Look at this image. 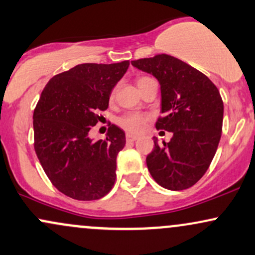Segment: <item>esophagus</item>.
I'll list each match as a JSON object with an SVG mask.
<instances>
[{
  "label": "esophagus",
  "mask_w": 255,
  "mask_h": 255,
  "mask_svg": "<svg viewBox=\"0 0 255 255\" xmlns=\"http://www.w3.org/2000/svg\"><path fill=\"white\" fill-rule=\"evenodd\" d=\"M136 139H138V136H134V134L131 133L127 134V142H134Z\"/></svg>",
  "instance_id": "esophagus-1"
}]
</instances>
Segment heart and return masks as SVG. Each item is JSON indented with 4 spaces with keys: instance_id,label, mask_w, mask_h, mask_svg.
Here are the masks:
<instances>
[{
    "instance_id": "obj_1",
    "label": "heart",
    "mask_w": 255,
    "mask_h": 255,
    "mask_svg": "<svg viewBox=\"0 0 255 255\" xmlns=\"http://www.w3.org/2000/svg\"><path fill=\"white\" fill-rule=\"evenodd\" d=\"M148 80H150V77L146 76H140L137 79V86H142L143 83L146 82ZM116 89H113L111 92V100L115 98ZM149 121V116L144 115V113L139 112H128L122 117H119L118 119V125L124 130L128 131V132H140V131L144 130L146 122Z\"/></svg>"
}]
</instances>
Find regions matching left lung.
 Instances as JSON below:
<instances>
[{"mask_svg": "<svg viewBox=\"0 0 255 255\" xmlns=\"http://www.w3.org/2000/svg\"><path fill=\"white\" fill-rule=\"evenodd\" d=\"M131 64L158 80L162 116L155 127L173 133L161 144L154 137L149 172L167 190H186L202 179L216 154L223 124L220 91L202 71L166 53Z\"/></svg>", "mask_w": 255, "mask_h": 255, "instance_id": "8db88e82", "label": "left lung"}]
</instances>
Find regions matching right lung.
<instances>
[{
	"instance_id": "add662e5",
	"label": "right lung",
	"mask_w": 255,
	"mask_h": 255,
	"mask_svg": "<svg viewBox=\"0 0 255 255\" xmlns=\"http://www.w3.org/2000/svg\"><path fill=\"white\" fill-rule=\"evenodd\" d=\"M128 65L79 64L55 75L41 92L33 113L34 150L51 184L70 198L100 199L115 185L124 131L112 124L99 140L88 132L104 118L111 91Z\"/></svg>"
}]
</instances>
